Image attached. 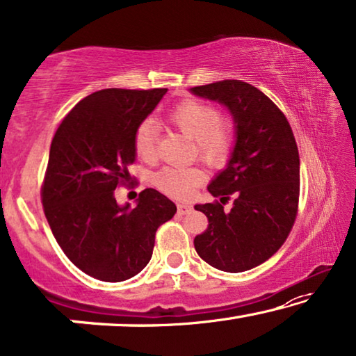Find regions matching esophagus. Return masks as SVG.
I'll use <instances>...</instances> for the list:
<instances>
[{"label":"esophagus","instance_id":"obj_1","mask_svg":"<svg viewBox=\"0 0 356 356\" xmlns=\"http://www.w3.org/2000/svg\"><path fill=\"white\" fill-rule=\"evenodd\" d=\"M177 207H178V213H181V216H184V213H189L193 211V207L189 206V204H184V202H179Z\"/></svg>","mask_w":356,"mask_h":356}]
</instances>
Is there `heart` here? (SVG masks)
I'll return each instance as SVG.
<instances>
[{
    "mask_svg": "<svg viewBox=\"0 0 356 356\" xmlns=\"http://www.w3.org/2000/svg\"><path fill=\"white\" fill-rule=\"evenodd\" d=\"M168 123L184 138L196 143V152L209 165L225 162L232 147V128L223 123L220 111L197 100H186L168 113ZM157 147V128L147 120L134 133L138 157L152 160ZM202 181L197 168L163 167L154 175V184L172 197H188Z\"/></svg>",
    "mask_w": 356,
    "mask_h": 356,
    "instance_id": "1",
    "label": "heart"
}]
</instances>
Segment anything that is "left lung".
I'll list each match as a JSON object with an SVG mask.
<instances>
[{
	"label": "left lung",
	"mask_w": 356,
	"mask_h": 356,
	"mask_svg": "<svg viewBox=\"0 0 356 356\" xmlns=\"http://www.w3.org/2000/svg\"><path fill=\"white\" fill-rule=\"evenodd\" d=\"M189 92L225 106L235 126L225 168L207 186L218 201L194 206L209 220L194 248L218 270H250L275 254L293 227L300 196L293 131L274 102L248 82L218 81ZM230 197L232 209L223 211Z\"/></svg>",
	"instance_id": "8db88e82"
}]
</instances>
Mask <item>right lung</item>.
<instances>
[{
	"mask_svg": "<svg viewBox=\"0 0 356 356\" xmlns=\"http://www.w3.org/2000/svg\"><path fill=\"white\" fill-rule=\"evenodd\" d=\"M168 89H104L82 99L51 140L42 202L58 245L76 267L104 282L138 275L152 257L155 232L177 206L157 189L120 206L129 181L134 133Z\"/></svg>",
	"mask_w": 356,
	"mask_h": 356,
	"instance_id": "right-lung-1",
	"label": "right lung"
}]
</instances>
